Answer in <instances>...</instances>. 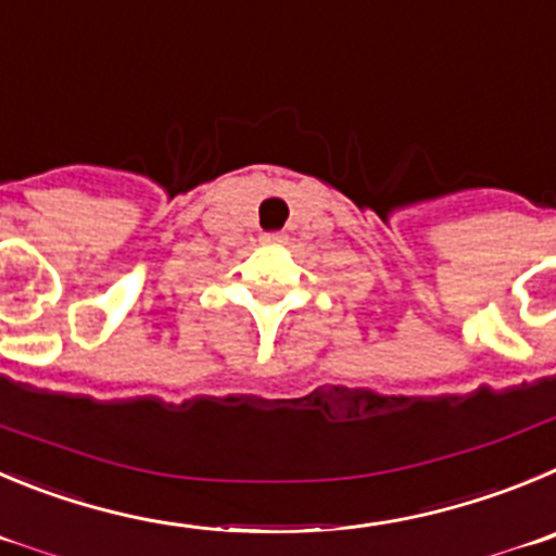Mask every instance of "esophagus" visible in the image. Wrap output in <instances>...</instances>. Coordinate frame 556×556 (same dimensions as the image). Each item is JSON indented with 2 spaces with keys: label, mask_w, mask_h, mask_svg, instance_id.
Instances as JSON below:
<instances>
[{
  "label": "esophagus",
  "mask_w": 556,
  "mask_h": 556,
  "mask_svg": "<svg viewBox=\"0 0 556 556\" xmlns=\"http://www.w3.org/2000/svg\"><path fill=\"white\" fill-rule=\"evenodd\" d=\"M263 241H266V243H282L285 236H282V232H263Z\"/></svg>",
  "instance_id": "esophagus-1"
}]
</instances>
